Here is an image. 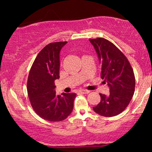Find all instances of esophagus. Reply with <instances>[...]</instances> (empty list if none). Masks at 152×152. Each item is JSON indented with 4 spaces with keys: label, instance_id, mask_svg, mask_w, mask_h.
I'll return each mask as SVG.
<instances>
[{
    "label": "esophagus",
    "instance_id": "obj_1",
    "mask_svg": "<svg viewBox=\"0 0 152 152\" xmlns=\"http://www.w3.org/2000/svg\"><path fill=\"white\" fill-rule=\"evenodd\" d=\"M79 91L82 94H88V93H90V91L86 90V89H81V90H80Z\"/></svg>",
    "mask_w": 152,
    "mask_h": 152
}]
</instances>
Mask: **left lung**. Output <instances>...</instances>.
I'll return each mask as SVG.
<instances>
[{
	"label": "left lung",
	"instance_id": "8db88e82",
	"mask_svg": "<svg viewBox=\"0 0 152 152\" xmlns=\"http://www.w3.org/2000/svg\"><path fill=\"white\" fill-rule=\"evenodd\" d=\"M101 64V78L110 88L108 96L100 94L101 102L93 108L106 117L121 114L128 106L135 90L134 71L126 56L113 43L104 38H91Z\"/></svg>",
	"mask_w": 152,
	"mask_h": 152
}]
</instances>
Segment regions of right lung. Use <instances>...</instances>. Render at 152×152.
<instances>
[{
    "mask_svg": "<svg viewBox=\"0 0 152 152\" xmlns=\"http://www.w3.org/2000/svg\"><path fill=\"white\" fill-rule=\"evenodd\" d=\"M66 41L48 43L33 63L27 81V91L31 106L43 119L61 121L66 119L74 107L75 93L56 95L55 81L60 78L59 53Z\"/></svg>",
    "mask_w": 152,
    "mask_h": 152,
    "instance_id": "right-lung-1",
    "label": "right lung"
}]
</instances>
